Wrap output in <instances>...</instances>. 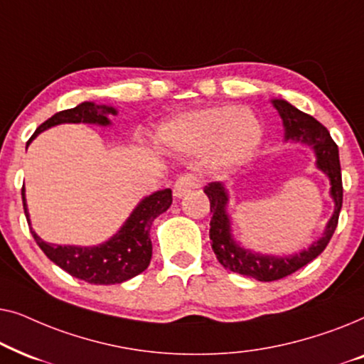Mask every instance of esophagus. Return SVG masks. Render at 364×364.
<instances>
[{"label":"esophagus","instance_id":"34e87169","mask_svg":"<svg viewBox=\"0 0 364 364\" xmlns=\"http://www.w3.org/2000/svg\"><path fill=\"white\" fill-rule=\"evenodd\" d=\"M197 186H198V181L193 173H183V176L178 177L176 183H173V196L181 198L186 196V193L192 192L193 188H197Z\"/></svg>","mask_w":364,"mask_h":364}]
</instances>
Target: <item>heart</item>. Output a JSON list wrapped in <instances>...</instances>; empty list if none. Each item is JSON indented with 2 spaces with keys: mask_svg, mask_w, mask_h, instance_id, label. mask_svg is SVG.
I'll list each match as a JSON object with an SVG mask.
<instances>
[{
  "mask_svg": "<svg viewBox=\"0 0 364 364\" xmlns=\"http://www.w3.org/2000/svg\"><path fill=\"white\" fill-rule=\"evenodd\" d=\"M161 139L181 152L208 149L213 167H232L247 161L262 141V126L252 112L238 106H212L183 114L161 129Z\"/></svg>",
  "mask_w": 364,
  "mask_h": 364,
  "instance_id": "heart-1",
  "label": "heart"
}]
</instances>
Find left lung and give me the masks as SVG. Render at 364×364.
I'll return each mask as SVG.
<instances>
[{
  "mask_svg": "<svg viewBox=\"0 0 364 364\" xmlns=\"http://www.w3.org/2000/svg\"><path fill=\"white\" fill-rule=\"evenodd\" d=\"M273 106L283 119L287 141H298L311 144L316 151V166L330 177L331 197L335 200V213L328 222L325 235L313 243L308 250L295 253L291 257H268L258 255L250 250H243L233 242L230 233V220L225 212L228 196L220 182H210L203 187L210 200V240L212 250L217 255V260L227 270L240 273V275L252 277L258 282H275L285 278L296 270L308 265L311 260L320 255L330 243L333 233L336 230L338 217L343 205V182H341V166L338 157V146L333 141L328 129L318 122L310 114H305L293 107L290 102L283 99H273Z\"/></svg>",
  "mask_w": 364,
  "mask_h": 364,
  "instance_id": "8db88e82",
  "label": "left lung"
}]
</instances>
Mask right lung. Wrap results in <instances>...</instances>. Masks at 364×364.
Wrapping results in <instances>:
<instances>
[{
    "mask_svg": "<svg viewBox=\"0 0 364 364\" xmlns=\"http://www.w3.org/2000/svg\"><path fill=\"white\" fill-rule=\"evenodd\" d=\"M106 114H116L114 107L96 106L94 102H82L73 109L56 112L46 122L36 129L28 144L46 129L58 126L64 122H91L107 126L109 119ZM24 215L28 225L29 215L24 198V188L21 191ZM172 191L164 188L152 196L144 198L131 213L124 227L114 235L111 240L99 247H71V245H53L39 238L31 228L34 240L44 252L49 260L61 267L71 277L84 280L94 285H114L122 283L129 278L139 275L149 267L152 258V242H151V225L154 218L161 215L171 207Z\"/></svg>",
    "mask_w": 364,
    "mask_h": 364,
    "instance_id": "obj_1",
    "label": "right lung"
}]
</instances>
